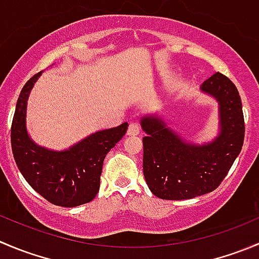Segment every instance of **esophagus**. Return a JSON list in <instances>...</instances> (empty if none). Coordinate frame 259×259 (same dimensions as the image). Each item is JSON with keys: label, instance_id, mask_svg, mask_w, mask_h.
<instances>
[{"label": "esophagus", "instance_id": "34e87169", "mask_svg": "<svg viewBox=\"0 0 259 259\" xmlns=\"http://www.w3.org/2000/svg\"><path fill=\"white\" fill-rule=\"evenodd\" d=\"M140 133V125L138 122H130L127 127V135H138Z\"/></svg>", "mask_w": 259, "mask_h": 259}]
</instances>
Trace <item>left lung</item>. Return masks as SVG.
Listing matches in <instances>:
<instances>
[{"label":"left lung","instance_id":"1","mask_svg":"<svg viewBox=\"0 0 259 259\" xmlns=\"http://www.w3.org/2000/svg\"><path fill=\"white\" fill-rule=\"evenodd\" d=\"M219 104L220 132L212 142H185L157 115L142 117L143 173L149 190L163 200H186L214 191L239 155L244 116L235 84L217 72L200 87Z\"/></svg>","mask_w":259,"mask_h":259}]
</instances>
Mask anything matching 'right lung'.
Returning a JSON list of instances; mask_svg holds the SVG:
<instances>
[{
  "label": "right lung",
  "instance_id": "right-lung-1",
  "mask_svg": "<svg viewBox=\"0 0 259 259\" xmlns=\"http://www.w3.org/2000/svg\"><path fill=\"white\" fill-rule=\"evenodd\" d=\"M40 74L25 83L17 99L11 126L15 162L26 182L45 200L57 206H79L96 197L105 157L124 137L129 125L124 122L94 133L62 152L40 147L26 130L27 99Z\"/></svg>",
  "mask_w": 259,
  "mask_h": 259
}]
</instances>
